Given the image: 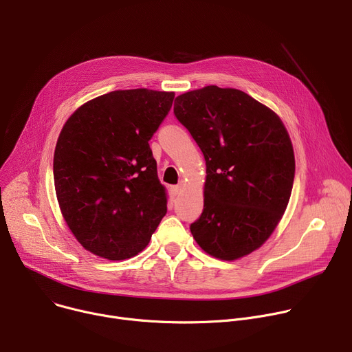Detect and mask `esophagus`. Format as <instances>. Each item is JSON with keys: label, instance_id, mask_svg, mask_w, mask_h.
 <instances>
[{"label": "esophagus", "instance_id": "34e87169", "mask_svg": "<svg viewBox=\"0 0 352 352\" xmlns=\"http://www.w3.org/2000/svg\"><path fill=\"white\" fill-rule=\"evenodd\" d=\"M181 189H182V184H178V185H173V186H171V192H173L174 196L179 195V193H181Z\"/></svg>", "mask_w": 352, "mask_h": 352}]
</instances>
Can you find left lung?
I'll list each match as a JSON object with an SVG mask.
<instances>
[{
    "label": "left lung",
    "mask_w": 352,
    "mask_h": 352,
    "mask_svg": "<svg viewBox=\"0 0 352 352\" xmlns=\"http://www.w3.org/2000/svg\"><path fill=\"white\" fill-rule=\"evenodd\" d=\"M174 114L206 160L205 205L190 224L209 255L234 261L258 249L281 220L295 175L281 120L236 89L206 86L175 98Z\"/></svg>",
    "instance_id": "1"
}]
</instances>
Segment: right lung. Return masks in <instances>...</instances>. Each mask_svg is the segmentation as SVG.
Masks as SVG:
<instances>
[{
    "instance_id": "obj_1",
    "label": "right lung",
    "mask_w": 352,
    "mask_h": 352,
    "mask_svg": "<svg viewBox=\"0 0 352 352\" xmlns=\"http://www.w3.org/2000/svg\"><path fill=\"white\" fill-rule=\"evenodd\" d=\"M173 91L116 90L79 107L54 153L63 216L89 252L124 261L146 248L167 213L148 140L171 110Z\"/></svg>"
}]
</instances>
